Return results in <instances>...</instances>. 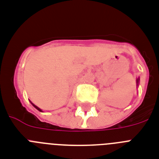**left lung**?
I'll return each mask as SVG.
<instances>
[{
    "label": "left lung",
    "mask_w": 159,
    "mask_h": 159,
    "mask_svg": "<svg viewBox=\"0 0 159 159\" xmlns=\"http://www.w3.org/2000/svg\"><path fill=\"white\" fill-rule=\"evenodd\" d=\"M136 82H137V83H138V82H139V78H138V79L136 80Z\"/></svg>",
    "instance_id": "left-lung-1"
}]
</instances>
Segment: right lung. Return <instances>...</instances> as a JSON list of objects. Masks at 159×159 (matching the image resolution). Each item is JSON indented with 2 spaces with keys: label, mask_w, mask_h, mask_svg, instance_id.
I'll return each mask as SVG.
<instances>
[{
  "label": "right lung",
  "mask_w": 159,
  "mask_h": 159,
  "mask_svg": "<svg viewBox=\"0 0 159 159\" xmlns=\"http://www.w3.org/2000/svg\"><path fill=\"white\" fill-rule=\"evenodd\" d=\"M32 104H33V106H34V107H35V108H36V109H38V110H39V111H42V110H41V109H39V108H38V107H37V106H36V105H35V104H33V103H32Z\"/></svg>",
  "instance_id": "add662e5"
}]
</instances>
